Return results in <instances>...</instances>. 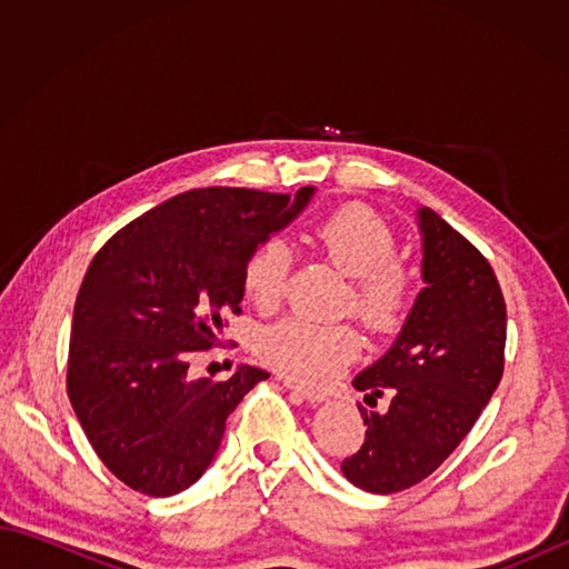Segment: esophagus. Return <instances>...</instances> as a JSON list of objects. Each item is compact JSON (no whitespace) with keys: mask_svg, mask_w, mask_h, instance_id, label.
Instances as JSON below:
<instances>
[{"mask_svg":"<svg viewBox=\"0 0 569 569\" xmlns=\"http://www.w3.org/2000/svg\"><path fill=\"white\" fill-rule=\"evenodd\" d=\"M283 383H286V389H291L293 393H298V396L303 398V401H308V403H320V401H325V398H328V393H325V391L310 389V386H300V383H296V381H291V379H286Z\"/></svg>","mask_w":569,"mask_h":569,"instance_id":"esophagus-1","label":"esophagus"}]
</instances>
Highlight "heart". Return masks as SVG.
<instances>
[{
    "mask_svg": "<svg viewBox=\"0 0 569 569\" xmlns=\"http://www.w3.org/2000/svg\"><path fill=\"white\" fill-rule=\"evenodd\" d=\"M316 244L337 271L352 278L349 308L377 332L401 328L413 300V281L396 261L393 229L365 204H345L316 227ZM291 249L281 239L261 241L241 266V286L253 306L273 310L281 303ZM259 352L273 369L300 383H328L361 352V335L352 325L283 320L266 328Z\"/></svg>",
    "mask_w": 569,
    "mask_h": 569,
    "instance_id": "1",
    "label": "heart"
}]
</instances>
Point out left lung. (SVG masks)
Instances as JSON below:
<instances>
[{
    "mask_svg": "<svg viewBox=\"0 0 569 569\" xmlns=\"http://www.w3.org/2000/svg\"><path fill=\"white\" fill-rule=\"evenodd\" d=\"M422 281L413 308L379 361L355 377L365 401L391 396L386 413L359 406L367 438L342 475L371 493L430 477L475 426L503 373L506 303L491 263L430 208L418 210Z\"/></svg>",
    "mask_w": 569,
    "mask_h": 569,
    "instance_id": "1",
    "label": "left lung"
}]
</instances>
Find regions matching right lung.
<instances>
[{
    "label": "right lung",
    "instance_id": "1",
    "mask_svg": "<svg viewBox=\"0 0 569 569\" xmlns=\"http://www.w3.org/2000/svg\"><path fill=\"white\" fill-rule=\"evenodd\" d=\"M316 188L180 192L119 229L94 253L72 312L68 396L94 452L147 497H173L204 475L224 422L269 379L239 367L227 381L188 379L190 352L239 316L249 251L291 224Z\"/></svg>",
    "mask_w": 569,
    "mask_h": 569
}]
</instances>
